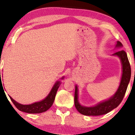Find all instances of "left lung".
<instances>
[{
    "label": "left lung",
    "instance_id": "1",
    "mask_svg": "<svg viewBox=\"0 0 135 135\" xmlns=\"http://www.w3.org/2000/svg\"><path fill=\"white\" fill-rule=\"evenodd\" d=\"M123 45L120 42L117 41L115 45V48H121ZM112 56L119 57L122 66V74L121 80L120 82L119 88L115 94L107 100L101 101L98 103L95 106H84L80 104L79 101V90L76 85L75 89L74 104L75 108L80 114L85 115H101L106 114L114 109L117 108L122 101L124 97L125 92L127 91V86L128 85L131 77V68L128 57L126 52L124 50H120L114 53Z\"/></svg>",
    "mask_w": 135,
    "mask_h": 135
}]
</instances>
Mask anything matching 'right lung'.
<instances>
[{
    "label": "right lung",
    "mask_w": 135,
    "mask_h": 135,
    "mask_svg": "<svg viewBox=\"0 0 135 135\" xmlns=\"http://www.w3.org/2000/svg\"><path fill=\"white\" fill-rule=\"evenodd\" d=\"M64 77H62L61 78V80H62ZM61 84V82L60 80L56 81L54 85L53 86L52 88H51V91H50L49 95L46 97L45 98H44L43 100L31 104H21L19 103L16 102L15 100H14L10 96H9V97H10V99L12 100L15 106L16 107V108L22 112H27V113L29 114L42 113V112L47 111L52 106L53 103L54 102L57 90L60 87Z\"/></svg>",
    "instance_id": "1"
}]
</instances>
